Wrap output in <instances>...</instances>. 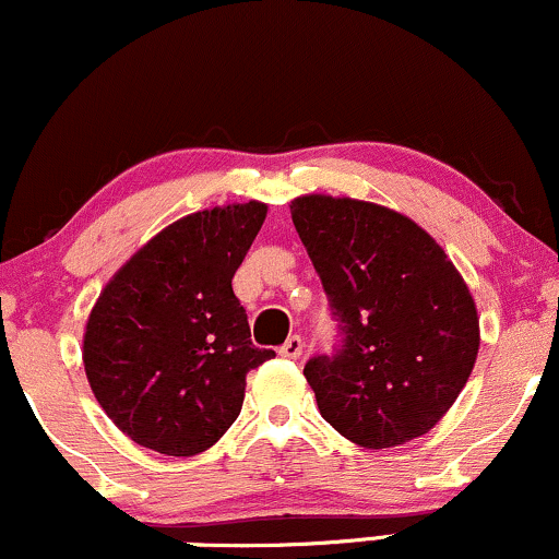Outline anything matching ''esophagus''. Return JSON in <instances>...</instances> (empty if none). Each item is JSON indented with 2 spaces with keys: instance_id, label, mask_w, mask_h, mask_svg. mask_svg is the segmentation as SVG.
I'll return each instance as SVG.
<instances>
[{
  "instance_id": "esophagus-1",
  "label": "esophagus",
  "mask_w": 559,
  "mask_h": 559,
  "mask_svg": "<svg viewBox=\"0 0 559 559\" xmlns=\"http://www.w3.org/2000/svg\"><path fill=\"white\" fill-rule=\"evenodd\" d=\"M304 350H306V343L298 337V334H293V337L280 347V356L282 358H290V360H298L300 356H304Z\"/></svg>"
}]
</instances>
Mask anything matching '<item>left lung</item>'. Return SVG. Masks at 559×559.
<instances>
[{
  "label": "left lung",
  "instance_id": "1",
  "mask_svg": "<svg viewBox=\"0 0 559 559\" xmlns=\"http://www.w3.org/2000/svg\"><path fill=\"white\" fill-rule=\"evenodd\" d=\"M290 214L343 332L337 356L304 369L319 413L366 450L424 437L463 392L481 345L461 272L395 209L308 193Z\"/></svg>",
  "mask_w": 559,
  "mask_h": 559
}]
</instances>
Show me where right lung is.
Returning a JSON list of instances; mask_svg holds the SVG:
<instances>
[{"instance_id":"right-lung-1","label":"right lung","mask_w":559,"mask_h":559,"mask_svg":"<svg viewBox=\"0 0 559 559\" xmlns=\"http://www.w3.org/2000/svg\"><path fill=\"white\" fill-rule=\"evenodd\" d=\"M266 203H225L156 233L111 274L83 332V366L111 424L141 448L190 457L235 424L246 373L274 356L251 343L233 277Z\"/></svg>"}]
</instances>
